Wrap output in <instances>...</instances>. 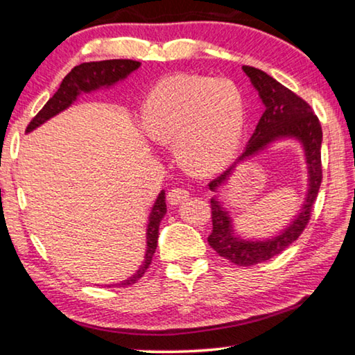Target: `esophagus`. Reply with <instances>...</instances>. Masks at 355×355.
<instances>
[{"mask_svg": "<svg viewBox=\"0 0 355 355\" xmlns=\"http://www.w3.org/2000/svg\"><path fill=\"white\" fill-rule=\"evenodd\" d=\"M187 198H189V190H185V189L174 187L170 190V192H168V201H170L171 206H176L181 203V201L187 200Z\"/></svg>", "mask_w": 355, "mask_h": 355, "instance_id": "34e87169", "label": "esophagus"}]
</instances>
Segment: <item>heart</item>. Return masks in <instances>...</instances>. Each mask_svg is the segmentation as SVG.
Masks as SVG:
<instances>
[{"mask_svg": "<svg viewBox=\"0 0 355 355\" xmlns=\"http://www.w3.org/2000/svg\"><path fill=\"white\" fill-rule=\"evenodd\" d=\"M143 122L155 143L176 146L187 170L214 174L238 154L246 103L230 79L174 74L152 89L143 107Z\"/></svg>", "mask_w": 355, "mask_h": 355, "instance_id": "heart-1", "label": "heart"}]
</instances>
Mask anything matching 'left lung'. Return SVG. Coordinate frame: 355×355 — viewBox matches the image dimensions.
Masks as SVG:
<instances>
[{"mask_svg":"<svg viewBox=\"0 0 355 355\" xmlns=\"http://www.w3.org/2000/svg\"><path fill=\"white\" fill-rule=\"evenodd\" d=\"M243 71L252 83L254 89L263 103L265 111L250 136L246 150L233 166L223 171L219 178L209 182L212 192H219L230 181L238 163L252 159L272 143L281 139H295L303 147L304 160L308 166V192L298 214L276 236L266 239H244L236 234L230 211L225 208L219 195L211 198L212 233L208 236L209 246L220 257L230 260L238 266H252L266 261L282 250H286L306 228L314 201L318 198L322 182V165H320V146H322V128L318 116L303 98L293 94L287 87L277 83L261 69L243 67Z\"/></svg>","mask_w":355,"mask_h":355,"instance_id":"obj_1","label":"left lung"}]
</instances>
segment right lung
I'll list each match as a JSON object with an SVG mask.
<instances>
[{
  "instance_id": "1",
  "label": "right lung",
  "mask_w": 355,
  "mask_h": 355,
  "mask_svg": "<svg viewBox=\"0 0 355 355\" xmlns=\"http://www.w3.org/2000/svg\"><path fill=\"white\" fill-rule=\"evenodd\" d=\"M141 67L139 62L135 60H103V62H90V63H80L74 67L69 73L64 76V79L60 84V89L55 92L51 100H49L44 107L33 117L28 127H26V133L33 132V130L41 127L42 123L47 122L49 119L57 116L64 109H68L73 103L78 100L80 94H92V92L100 89H109V87L116 85L121 80L127 79L130 74ZM166 214V201H165V190H162L157 196L154 206H152L149 222H147L146 230V239L147 248L144 254L143 263L136 270L132 276L127 277L117 284H106V287H127L135 284L139 277H143L146 270L149 268L152 257L157 249V239H159V228L163 216Z\"/></svg>"
}]
</instances>
